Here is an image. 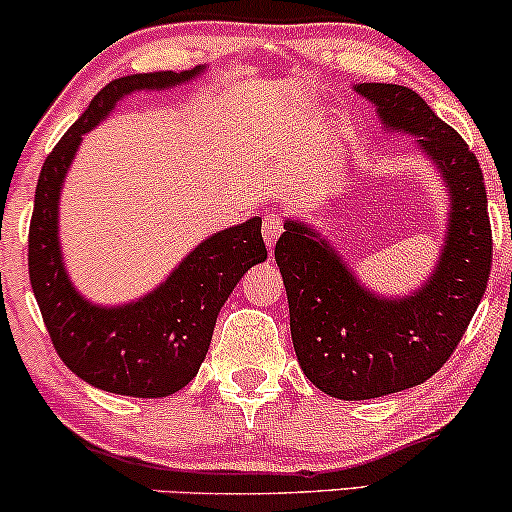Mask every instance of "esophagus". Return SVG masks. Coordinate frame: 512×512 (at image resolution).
Listing matches in <instances>:
<instances>
[{
    "instance_id": "esophagus-1",
    "label": "esophagus",
    "mask_w": 512,
    "mask_h": 512,
    "mask_svg": "<svg viewBox=\"0 0 512 512\" xmlns=\"http://www.w3.org/2000/svg\"><path fill=\"white\" fill-rule=\"evenodd\" d=\"M281 231H284V221H281V216H279V214H269V216H264L262 236H264V243H267L269 248H274L276 238L281 236Z\"/></svg>"
}]
</instances>
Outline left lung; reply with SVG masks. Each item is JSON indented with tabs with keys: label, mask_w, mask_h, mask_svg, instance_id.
<instances>
[{
	"label": "left lung",
	"mask_w": 512,
	"mask_h": 512,
	"mask_svg": "<svg viewBox=\"0 0 512 512\" xmlns=\"http://www.w3.org/2000/svg\"><path fill=\"white\" fill-rule=\"evenodd\" d=\"M387 127L416 134L450 187V226L431 281L409 298L363 291L313 228L289 221L274 248L289 296L298 363L337 399H373L421 385L467 332L491 274L493 240L477 156L407 86L358 84Z\"/></svg>",
	"instance_id": "1"
}]
</instances>
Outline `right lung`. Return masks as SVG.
Instances as JSON below:
<instances>
[{
    "label": "right lung",
    "mask_w": 512,
    "mask_h": 512,
    "mask_svg": "<svg viewBox=\"0 0 512 512\" xmlns=\"http://www.w3.org/2000/svg\"><path fill=\"white\" fill-rule=\"evenodd\" d=\"M199 72H149L110 81L45 158L35 187L28 274L40 315L64 366L115 395L168 397L190 383L209 351L221 305L252 264L267 260L262 219L255 216L214 233L182 260L166 284L122 308L86 303L64 272L57 199L81 137L127 93L182 84Z\"/></svg>",
    "instance_id": "add662e5"
}]
</instances>
